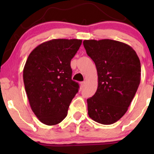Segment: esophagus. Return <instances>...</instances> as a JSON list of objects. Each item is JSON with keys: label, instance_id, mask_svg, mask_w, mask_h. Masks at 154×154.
Listing matches in <instances>:
<instances>
[{"label": "esophagus", "instance_id": "34e87169", "mask_svg": "<svg viewBox=\"0 0 154 154\" xmlns=\"http://www.w3.org/2000/svg\"><path fill=\"white\" fill-rule=\"evenodd\" d=\"M85 82H82L80 83V85H81V88H84V86H85Z\"/></svg>", "mask_w": 154, "mask_h": 154}]
</instances>
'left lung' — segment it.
Wrapping results in <instances>:
<instances>
[{
	"instance_id": "left-lung-1",
	"label": "left lung",
	"mask_w": 154,
	"mask_h": 154,
	"mask_svg": "<svg viewBox=\"0 0 154 154\" xmlns=\"http://www.w3.org/2000/svg\"><path fill=\"white\" fill-rule=\"evenodd\" d=\"M86 53L98 72V88L88 98V115L102 125L115 123L125 115L140 82V62L128 44L116 40H85Z\"/></svg>"
}]
</instances>
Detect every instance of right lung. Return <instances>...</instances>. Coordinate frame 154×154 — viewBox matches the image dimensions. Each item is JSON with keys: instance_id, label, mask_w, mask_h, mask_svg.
<instances>
[{"instance_id": "right-lung-1", "label": "right lung", "mask_w": 154, "mask_h": 154, "mask_svg": "<svg viewBox=\"0 0 154 154\" xmlns=\"http://www.w3.org/2000/svg\"><path fill=\"white\" fill-rule=\"evenodd\" d=\"M82 44L78 39H54L37 46L23 70L32 110L42 123L55 125L67 115L79 85L72 79L70 62Z\"/></svg>"}]
</instances>
